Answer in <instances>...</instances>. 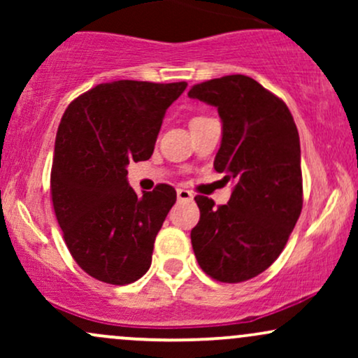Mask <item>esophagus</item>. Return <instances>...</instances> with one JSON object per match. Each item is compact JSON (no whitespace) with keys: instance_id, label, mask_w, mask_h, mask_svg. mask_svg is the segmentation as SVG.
Segmentation results:
<instances>
[{"instance_id":"1","label":"esophagus","mask_w":358,"mask_h":358,"mask_svg":"<svg viewBox=\"0 0 358 358\" xmlns=\"http://www.w3.org/2000/svg\"><path fill=\"white\" fill-rule=\"evenodd\" d=\"M176 196H178V200H192L193 193L185 190V188H178V190H176Z\"/></svg>"}]
</instances>
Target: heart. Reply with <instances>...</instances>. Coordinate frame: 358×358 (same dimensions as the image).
I'll return each instance as SVG.
<instances>
[{
  "label": "heart",
  "mask_w": 358,
  "mask_h": 358,
  "mask_svg": "<svg viewBox=\"0 0 358 358\" xmlns=\"http://www.w3.org/2000/svg\"><path fill=\"white\" fill-rule=\"evenodd\" d=\"M195 119H196V117H195Z\"/></svg>",
  "instance_id": "heart-1"
}]
</instances>
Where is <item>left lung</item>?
Instances as JSON below:
<instances>
[{
    "instance_id": "left-lung-1",
    "label": "left lung",
    "mask_w": 358,
    "mask_h": 358,
    "mask_svg": "<svg viewBox=\"0 0 358 358\" xmlns=\"http://www.w3.org/2000/svg\"><path fill=\"white\" fill-rule=\"evenodd\" d=\"M188 96L219 110L222 143L213 168L234 182L227 205L195 196L193 252L217 281H248L276 261L301 213L296 124L285 102L241 73L193 85Z\"/></svg>"
}]
</instances>
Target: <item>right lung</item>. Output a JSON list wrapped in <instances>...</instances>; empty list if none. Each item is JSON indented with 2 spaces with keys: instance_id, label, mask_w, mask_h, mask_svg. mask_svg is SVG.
<instances>
[{
  "instance_id": "obj_1",
  "label": "right lung",
  "mask_w": 358,
  "mask_h": 358,
  "mask_svg": "<svg viewBox=\"0 0 358 358\" xmlns=\"http://www.w3.org/2000/svg\"><path fill=\"white\" fill-rule=\"evenodd\" d=\"M187 82L114 80L69 104L55 138L53 210L72 257L89 276L129 285L150 269L156 234L176 202L159 183L136 192L126 166L153 155L166 109Z\"/></svg>"
}]
</instances>
